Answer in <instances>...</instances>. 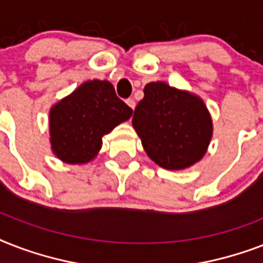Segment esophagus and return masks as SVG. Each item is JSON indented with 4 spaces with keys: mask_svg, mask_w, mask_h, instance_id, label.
Returning a JSON list of instances; mask_svg holds the SVG:
<instances>
[{
    "mask_svg": "<svg viewBox=\"0 0 263 263\" xmlns=\"http://www.w3.org/2000/svg\"><path fill=\"white\" fill-rule=\"evenodd\" d=\"M125 102H127V105L129 107H131L132 110H134V109H135V106H136V103H135V101H134V99H127V101H125Z\"/></svg>",
    "mask_w": 263,
    "mask_h": 263,
    "instance_id": "1",
    "label": "esophagus"
}]
</instances>
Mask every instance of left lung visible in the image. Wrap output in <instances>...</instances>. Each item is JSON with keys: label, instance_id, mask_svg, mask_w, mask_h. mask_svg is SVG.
Instances as JSON below:
<instances>
[{"label": "left lung", "instance_id": "left-lung-1", "mask_svg": "<svg viewBox=\"0 0 263 263\" xmlns=\"http://www.w3.org/2000/svg\"><path fill=\"white\" fill-rule=\"evenodd\" d=\"M132 125L147 156L171 171L190 168L202 160L213 135L212 117L203 101L164 82L146 84Z\"/></svg>", "mask_w": 263, "mask_h": 263}]
</instances>
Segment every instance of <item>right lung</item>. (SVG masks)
Segmentation results:
<instances>
[{
  "mask_svg": "<svg viewBox=\"0 0 263 263\" xmlns=\"http://www.w3.org/2000/svg\"><path fill=\"white\" fill-rule=\"evenodd\" d=\"M131 116L110 82H84L50 109L51 152L65 164H87L102 147V136Z\"/></svg>",
  "mask_w": 263,
  "mask_h": 263,
  "instance_id": "obj_1",
  "label": "right lung"
}]
</instances>
